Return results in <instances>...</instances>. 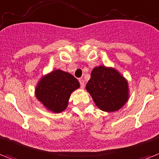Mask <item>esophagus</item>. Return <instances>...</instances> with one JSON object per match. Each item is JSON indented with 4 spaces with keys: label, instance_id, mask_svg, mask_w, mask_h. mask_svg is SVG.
<instances>
[{
    "label": "esophagus",
    "instance_id": "obj_1",
    "mask_svg": "<svg viewBox=\"0 0 159 159\" xmlns=\"http://www.w3.org/2000/svg\"><path fill=\"white\" fill-rule=\"evenodd\" d=\"M79 82H80V86H81V87H82V88H84V86H85V82H84L82 79H80Z\"/></svg>",
    "mask_w": 159,
    "mask_h": 159
}]
</instances>
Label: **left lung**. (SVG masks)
<instances>
[{"mask_svg":"<svg viewBox=\"0 0 159 159\" xmlns=\"http://www.w3.org/2000/svg\"><path fill=\"white\" fill-rule=\"evenodd\" d=\"M86 89L96 106L105 112L119 110L129 99L128 82L113 68H94Z\"/></svg>","mask_w":159,"mask_h":159,"instance_id":"left-lung-1","label":"left lung"}]
</instances>
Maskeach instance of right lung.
I'll return each instance as SVG.
<instances>
[{
	"instance_id": "1",
	"label": "right lung",
	"mask_w": 159,
	"mask_h": 159,
	"mask_svg": "<svg viewBox=\"0 0 159 159\" xmlns=\"http://www.w3.org/2000/svg\"><path fill=\"white\" fill-rule=\"evenodd\" d=\"M79 87V82L72 74L56 69L41 78L35 95L48 110L59 113L66 109L71 94Z\"/></svg>"
}]
</instances>
